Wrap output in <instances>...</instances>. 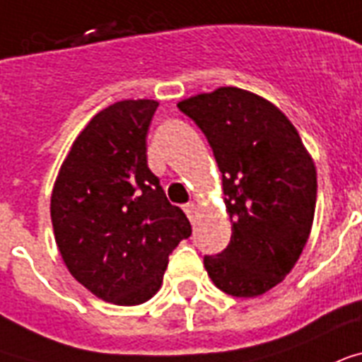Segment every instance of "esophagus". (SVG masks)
I'll list each match as a JSON object with an SVG mask.
<instances>
[{"label":"esophagus","mask_w":362,"mask_h":362,"mask_svg":"<svg viewBox=\"0 0 362 362\" xmlns=\"http://www.w3.org/2000/svg\"><path fill=\"white\" fill-rule=\"evenodd\" d=\"M183 211L187 213V217L190 219V223H194V217H196V206H194V204H185Z\"/></svg>","instance_id":"obj_1"}]
</instances>
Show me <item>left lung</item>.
<instances>
[{"label": "left lung", "instance_id": "obj_1", "mask_svg": "<svg viewBox=\"0 0 362 362\" xmlns=\"http://www.w3.org/2000/svg\"><path fill=\"white\" fill-rule=\"evenodd\" d=\"M213 151L232 221L230 243L206 255L211 281L251 298L293 270L312 230L317 173L285 115L251 92L223 86L177 103Z\"/></svg>", "mask_w": 362, "mask_h": 362}]
</instances>
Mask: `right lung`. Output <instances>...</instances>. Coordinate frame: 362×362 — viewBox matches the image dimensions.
I'll return each mask as SVG.
<instances>
[{
	"instance_id": "1",
	"label": "right lung",
	"mask_w": 362,
	"mask_h": 362,
	"mask_svg": "<svg viewBox=\"0 0 362 362\" xmlns=\"http://www.w3.org/2000/svg\"><path fill=\"white\" fill-rule=\"evenodd\" d=\"M156 107L153 100H124L94 115L62 164L50 198L67 270L98 298L119 306L155 295L168 257L192 232L147 166Z\"/></svg>"
}]
</instances>
